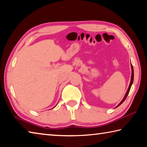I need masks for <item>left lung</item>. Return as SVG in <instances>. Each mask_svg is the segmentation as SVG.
<instances>
[{
	"mask_svg": "<svg viewBox=\"0 0 147 147\" xmlns=\"http://www.w3.org/2000/svg\"><path fill=\"white\" fill-rule=\"evenodd\" d=\"M131 80H130V85H129V87H128V90H127V91H126V94H125V95H124V97L123 98V100H122V101L121 102L118 104L116 108H117L118 106H120L121 104L122 103H123L124 100H125V99L126 98V97H127L128 94V93H129V91H130V90L131 86V85H132V84H133V82H134V69H133V66H132V65H131Z\"/></svg>",
	"mask_w": 147,
	"mask_h": 147,
	"instance_id": "1",
	"label": "left lung"
}]
</instances>
